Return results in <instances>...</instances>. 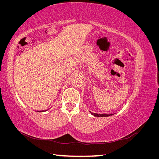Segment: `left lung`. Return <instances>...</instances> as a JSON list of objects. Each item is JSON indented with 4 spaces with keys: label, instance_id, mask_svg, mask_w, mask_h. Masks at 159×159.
Masks as SVG:
<instances>
[{
    "label": "left lung",
    "instance_id": "left-lung-1",
    "mask_svg": "<svg viewBox=\"0 0 159 159\" xmlns=\"http://www.w3.org/2000/svg\"><path fill=\"white\" fill-rule=\"evenodd\" d=\"M93 115H94L95 117H107V116H111L113 114H97V113H91Z\"/></svg>",
    "mask_w": 159,
    "mask_h": 159
}]
</instances>
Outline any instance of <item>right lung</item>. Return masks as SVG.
Here are the masks:
<instances>
[{"label": "right lung", "instance_id": "right-lung-1", "mask_svg": "<svg viewBox=\"0 0 159 159\" xmlns=\"http://www.w3.org/2000/svg\"><path fill=\"white\" fill-rule=\"evenodd\" d=\"M42 111H40V112H42Z\"/></svg>", "mask_w": 159, "mask_h": 159}]
</instances>
